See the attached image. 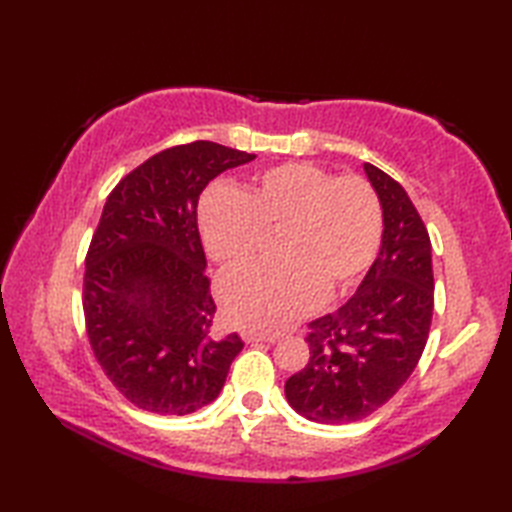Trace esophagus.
Instances as JSON below:
<instances>
[{
	"mask_svg": "<svg viewBox=\"0 0 512 512\" xmlns=\"http://www.w3.org/2000/svg\"><path fill=\"white\" fill-rule=\"evenodd\" d=\"M242 339H244V343H259V341L273 343V341H275V336H270V334H259V332H250V330H246V332H242Z\"/></svg>",
	"mask_w": 512,
	"mask_h": 512,
	"instance_id": "obj_1",
	"label": "esophagus"
}]
</instances>
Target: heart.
Returning a JSON list of instances; mask_svg holds the SVG:
<instances>
[{"instance_id": "1", "label": "heart", "mask_w": 512, "mask_h": 512, "mask_svg": "<svg viewBox=\"0 0 512 512\" xmlns=\"http://www.w3.org/2000/svg\"><path fill=\"white\" fill-rule=\"evenodd\" d=\"M198 224L206 253L224 268L246 266L277 235L281 264L228 273L220 281L226 319L275 332L306 317L323 295L352 290L383 242V204L372 182L312 162H284L242 189L202 195Z\"/></svg>"}]
</instances>
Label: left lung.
I'll return each instance as SVG.
<instances>
[{
	"mask_svg": "<svg viewBox=\"0 0 512 512\" xmlns=\"http://www.w3.org/2000/svg\"><path fill=\"white\" fill-rule=\"evenodd\" d=\"M383 204V246L356 295L308 323L310 358L286 380L290 407L321 424L367 418L407 383L433 317L431 239L407 191L365 162Z\"/></svg>",
	"mask_w": 512,
	"mask_h": 512,
	"instance_id": "obj_1",
	"label": "left lung"
}]
</instances>
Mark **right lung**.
Wrapping results in <instances>:
<instances>
[{
    "instance_id": "1",
    "label": "right lung",
    "mask_w": 512,
    "mask_h": 512,
    "mask_svg": "<svg viewBox=\"0 0 512 512\" xmlns=\"http://www.w3.org/2000/svg\"><path fill=\"white\" fill-rule=\"evenodd\" d=\"M253 158L195 140L151 156L107 195L85 255V330L105 376L138 409H202L242 352L237 334L211 332L198 200L215 176Z\"/></svg>"
}]
</instances>
